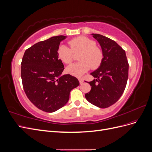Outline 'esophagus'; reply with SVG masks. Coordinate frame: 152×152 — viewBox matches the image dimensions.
Returning a JSON list of instances; mask_svg holds the SVG:
<instances>
[{
	"mask_svg": "<svg viewBox=\"0 0 152 152\" xmlns=\"http://www.w3.org/2000/svg\"><path fill=\"white\" fill-rule=\"evenodd\" d=\"M79 82L80 84L84 82V80H83V79H82V78H79Z\"/></svg>",
	"mask_w": 152,
	"mask_h": 152,
	"instance_id": "1",
	"label": "esophagus"
}]
</instances>
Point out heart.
<instances>
[{"instance_id":"heart-1","label":"heart","mask_w":152,"mask_h":152,"mask_svg":"<svg viewBox=\"0 0 152 152\" xmlns=\"http://www.w3.org/2000/svg\"><path fill=\"white\" fill-rule=\"evenodd\" d=\"M70 48L61 44L57 50L59 59L66 64L73 61V53L80 51L79 56V62L70 65L66 68L68 73L75 76H80L92 69L98 68L102 63L103 53L99 48L96 46L94 40L84 36H79L73 39L68 42Z\"/></svg>"}]
</instances>
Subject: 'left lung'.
Listing matches in <instances>:
<instances>
[{
  "label": "left lung",
  "mask_w": 152,
  "mask_h": 152,
  "mask_svg": "<svg viewBox=\"0 0 152 152\" xmlns=\"http://www.w3.org/2000/svg\"><path fill=\"white\" fill-rule=\"evenodd\" d=\"M91 35L101 45L103 58L99 68L91 73L96 79L89 82L91 89L85 97L91 104L105 108L115 103L125 90L129 64L125 50L116 42L100 34Z\"/></svg>",
  "instance_id": "8db88e82"
}]
</instances>
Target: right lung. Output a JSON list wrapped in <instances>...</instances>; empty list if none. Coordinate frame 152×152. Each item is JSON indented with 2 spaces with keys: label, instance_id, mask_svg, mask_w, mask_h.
Returning a JSON list of instances; mask_svg holds the SVG:
<instances>
[{
  "label": "right lung",
  "instance_id": "add662e5",
  "mask_svg": "<svg viewBox=\"0 0 152 152\" xmlns=\"http://www.w3.org/2000/svg\"><path fill=\"white\" fill-rule=\"evenodd\" d=\"M66 36L58 35L27 49L21 64V77L27 97L36 107L52 113L68 102L70 91L79 85L76 77L62 75L64 65L57 50Z\"/></svg>",
  "mask_w": 152,
  "mask_h": 152
}]
</instances>
